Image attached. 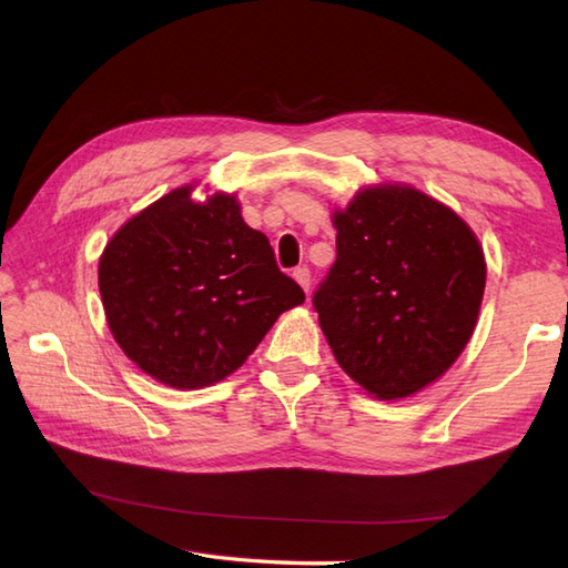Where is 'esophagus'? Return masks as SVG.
<instances>
[{
  "label": "esophagus",
  "instance_id": "1",
  "mask_svg": "<svg viewBox=\"0 0 568 568\" xmlns=\"http://www.w3.org/2000/svg\"><path fill=\"white\" fill-rule=\"evenodd\" d=\"M293 277L300 283V287H303L305 293H310L312 277H310V268H307V265H300V268H295V271H293Z\"/></svg>",
  "mask_w": 568,
  "mask_h": 568
}]
</instances>
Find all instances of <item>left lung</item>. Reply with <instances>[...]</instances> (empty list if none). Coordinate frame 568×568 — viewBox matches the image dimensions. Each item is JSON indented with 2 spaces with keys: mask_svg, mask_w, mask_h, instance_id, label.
<instances>
[{
  "mask_svg": "<svg viewBox=\"0 0 568 568\" xmlns=\"http://www.w3.org/2000/svg\"><path fill=\"white\" fill-rule=\"evenodd\" d=\"M336 261L312 297L336 364L378 400L442 378L476 329L486 256L470 226L413 185L334 210Z\"/></svg>",
  "mask_w": 568,
  "mask_h": 568,
  "instance_id": "1",
  "label": "left lung"
}]
</instances>
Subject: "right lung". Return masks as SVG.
Masks as SVG:
<instances>
[{
    "label": "right lung",
    "mask_w": 568,
    "mask_h": 568,
    "mask_svg": "<svg viewBox=\"0 0 568 568\" xmlns=\"http://www.w3.org/2000/svg\"><path fill=\"white\" fill-rule=\"evenodd\" d=\"M192 190L175 187L119 226L98 271L116 344L178 390L224 381L285 310L305 303L239 200L214 192L197 202Z\"/></svg>",
    "instance_id": "1"
}]
</instances>
